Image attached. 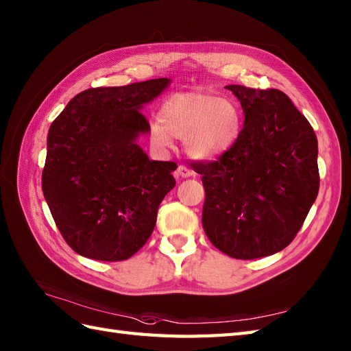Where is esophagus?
Returning <instances> with one entry per match:
<instances>
[{
    "label": "esophagus",
    "mask_w": 351,
    "mask_h": 351,
    "mask_svg": "<svg viewBox=\"0 0 351 351\" xmlns=\"http://www.w3.org/2000/svg\"><path fill=\"white\" fill-rule=\"evenodd\" d=\"M176 178H190L193 176V171L187 167V166H178L176 171H175Z\"/></svg>",
    "instance_id": "1"
}]
</instances>
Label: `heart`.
Returning <instances> with one entry per match:
<instances>
[{
  "label": "heart",
  "instance_id": "b5f03b06",
  "mask_svg": "<svg viewBox=\"0 0 351 351\" xmlns=\"http://www.w3.org/2000/svg\"><path fill=\"white\" fill-rule=\"evenodd\" d=\"M160 121L149 125V138L156 149L173 146V137L184 140L189 156L213 161L226 155L240 140L243 110L235 99L206 92H176L164 99Z\"/></svg>",
  "mask_w": 351,
  "mask_h": 351
}]
</instances>
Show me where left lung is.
<instances>
[{"instance_id":"left-lung-1","label":"left lung","mask_w":351,"mask_h":351,"mask_svg":"<svg viewBox=\"0 0 351 351\" xmlns=\"http://www.w3.org/2000/svg\"><path fill=\"white\" fill-rule=\"evenodd\" d=\"M225 88L240 101L244 125L226 155L193 162L205 189L202 226L228 256H270L294 240L317 199V136L283 92Z\"/></svg>"}]
</instances>
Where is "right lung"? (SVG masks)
Masks as SVG:
<instances>
[{"label": "right lung", "mask_w": 351, "mask_h": 351, "mask_svg": "<svg viewBox=\"0 0 351 351\" xmlns=\"http://www.w3.org/2000/svg\"><path fill=\"white\" fill-rule=\"evenodd\" d=\"M169 78L78 93L51 123L42 190L64 241L78 255L123 261L143 247L164 196L175 187L171 161H151L137 143L141 113Z\"/></svg>", "instance_id": "1"}]
</instances>
